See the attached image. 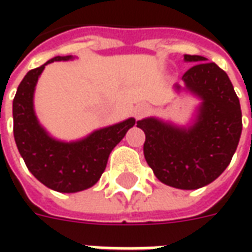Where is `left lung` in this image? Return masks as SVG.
<instances>
[{
	"label": "left lung",
	"mask_w": 252,
	"mask_h": 252,
	"mask_svg": "<svg viewBox=\"0 0 252 252\" xmlns=\"http://www.w3.org/2000/svg\"><path fill=\"white\" fill-rule=\"evenodd\" d=\"M72 59L71 55L55 57L27 72L13 99V135L20 155L35 178L61 193L92 188L104 173L110 151L131 128L129 121H121L72 142L58 140L44 129L33 109L37 79L47 64Z\"/></svg>",
	"instance_id": "left-lung-1"
}]
</instances>
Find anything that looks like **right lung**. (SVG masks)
<instances>
[{"label":"right lung","mask_w":252,"mask_h":252,"mask_svg":"<svg viewBox=\"0 0 252 252\" xmlns=\"http://www.w3.org/2000/svg\"><path fill=\"white\" fill-rule=\"evenodd\" d=\"M198 55L182 75L190 93L202 99L194 123L177 126L158 119L137 121L146 133L144 158L162 184L182 190L204 188L225 170L242 133V110L227 72ZM181 90V85L175 86Z\"/></svg>","instance_id":"add662e5"}]
</instances>
